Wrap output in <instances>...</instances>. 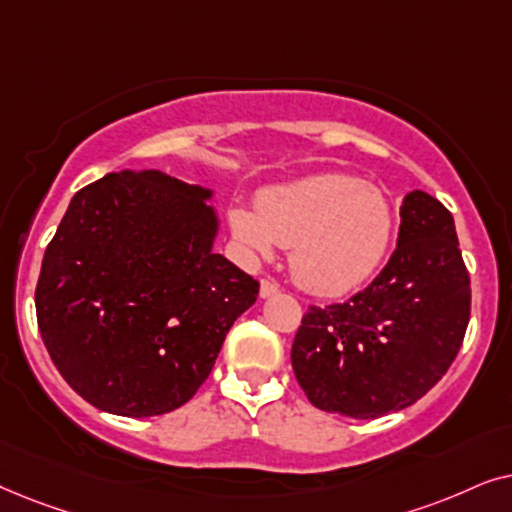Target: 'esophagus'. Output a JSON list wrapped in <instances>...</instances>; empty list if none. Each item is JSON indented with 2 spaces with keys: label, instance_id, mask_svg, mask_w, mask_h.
<instances>
[{
  "label": "esophagus",
  "instance_id": "34e87169",
  "mask_svg": "<svg viewBox=\"0 0 512 512\" xmlns=\"http://www.w3.org/2000/svg\"><path fill=\"white\" fill-rule=\"evenodd\" d=\"M278 290H281V288H278V283H274V281H267V278H264V281L260 283V297H262V299L274 297Z\"/></svg>",
  "mask_w": 512,
  "mask_h": 512
}]
</instances>
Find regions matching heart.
Wrapping results in <instances>:
<instances>
[{"instance_id": "obj_1", "label": "heart", "mask_w": 512, "mask_h": 512, "mask_svg": "<svg viewBox=\"0 0 512 512\" xmlns=\"http://www.w3.org/2000/svg\"><path fill=\"white\" fill-rule=\"evenodd\" d=\"M229 229L250 260L290 245V274L311 295L339 297L384 262L395 215L379 187L349 173H313L264 187L257 206L234 203Z\"/></svg>"}]
</instances>
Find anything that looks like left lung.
<instances>
[{"instance_id":"8db88e82","label":"left lung","mask_w":512,"mask_h":512,"mask_svg":"<svg viewBox=\"0 0 512 512\" xmlns=\"http://www.w3.org/2000/svg\"><path fill=\"white\" fill-rule=\"evenodd\" d=\"M470 318V278L454 217L414 189L400 206L398 248L342 304L311 306L292 370L323 412L377 419L417 403L449 370Z\"/></svg>"}]
</instances>
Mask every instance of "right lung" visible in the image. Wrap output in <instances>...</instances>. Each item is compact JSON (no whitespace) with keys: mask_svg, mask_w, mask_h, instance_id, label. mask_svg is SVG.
Instances as JSON below:
<instances>
[{"mask_svg":"<svg viewBox=\"0 0 512 512\" xmlns=\"http://www.w3.org/2000/svg\"><path fill=\"white\" fill-rule=\"evenodd\" d=\"M213 189L161 170L109 173L72 196L34 304L46 351L86 403L156 417L187 403L260 283L213 250Z\"/></svg>","mask_w":512,"mask_h":512,"instance_id":"right-lung-1","label":"right lung"}]
</instances>
